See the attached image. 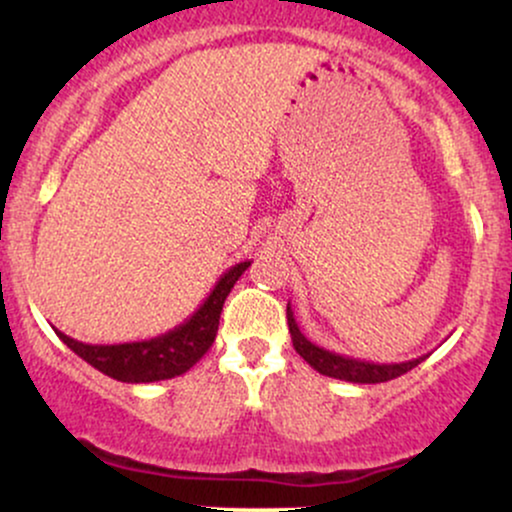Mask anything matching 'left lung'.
Listing matches in <instances>:
<instances>
[{
	"label": "left lung",
	"mask_w": 512,
	"mask_h": 512,
	"mask_svg": "<svg viewBox=\"0 0 512 512\" xmlns=\"http://www.w3.org/2000/svg\"><path fill=\"white\" fill-rule=\"evenodd\" d=\"M286 320H289V332L293 339V349L303 356V361H308L317 373L327 375V378L346 380V383H361V385H373V383H387V380H395L399 375H404L407 370L416 368L421 361H426V356L414 358V361H402V363H373V361H361V358H351L334 354V351L322 349L310 342L308 337L298 327L296 317H293L291 303L286 305Z\"/></svg>",
	"instance_id": "8db88e82"
}]
</instances>
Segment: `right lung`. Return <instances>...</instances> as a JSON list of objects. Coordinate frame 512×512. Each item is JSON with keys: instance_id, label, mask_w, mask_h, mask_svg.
<instances>
[{"instance_id": "right-lung-1", "label": "right lung", "mask_w": 512, "mask_h": 512, "mask_svg": "<svg viewBox=\"0 0 512 512\" xmlns=\"http://www.w3.org/2000/svg\"><path fill=\"white\" fill-rule=\"evenodd\" d=\"M250 267V262H238L228 272L221 274L216 286L211 289L190 320L175 327L161 337L144 339V342L129 344H84L67 334L55 330L76 356L84 358L93 368L120 383H156V380H170L175 375L187 373L195 363L209 351L219 332V317L240 274Z\"/></svg>"}]
</instances>
